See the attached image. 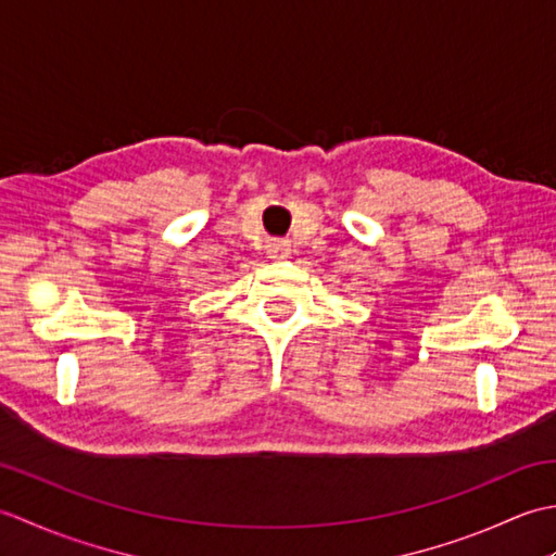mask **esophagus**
<instances>
[{"label": "esophagus", "instance_id": "34e87169", "mask_svg": "<svg viewBox=\"0 0 556 556\" xmlns=\"http://www.w3.org/2000/svg\"><path fill=\"white\" fill-rule=\"evenodd\" d=\"M291 251V243L285 239H269L267 241V255L269 257H287Z\"/></svg>", "mask_w": 556, "mask_h": 556}]
</instances>
